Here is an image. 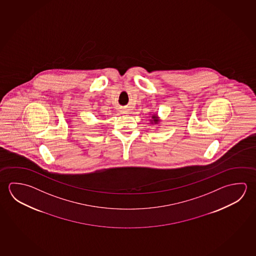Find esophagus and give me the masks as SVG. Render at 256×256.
<instances>
[{"label":"esophagus","instance_id":"obj_1","mask_svg":"<svg viewBox=\"0 0 256 256\" xmlns=\"http://www.w3.org/2000/svg\"><path fill=\"white\" fill-rule=\"evenodd\" d=\"M124 114H126V113H127V111H124Z\"/></svg>","mask_w":256,"mask_h":256}]
</instances>
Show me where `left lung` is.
<instances>
[{
  "instance_id": "1",
  "label": "left lung",
  "mask_w": 256,
  "mask_h": 256,
  "mask_svg": "<svg viewBox=\"0 0 256 256\" xmlns=\"http://www.w3.org/2000/svg\"><path fill=\"white\" fill-rule=\"evenodd\" d=\"M152 119L153 120H150L152 121V124H158V122H160V120H158V117L156 116H155V114H153L152 116Z\"/></svg>"
}]
</instances>
